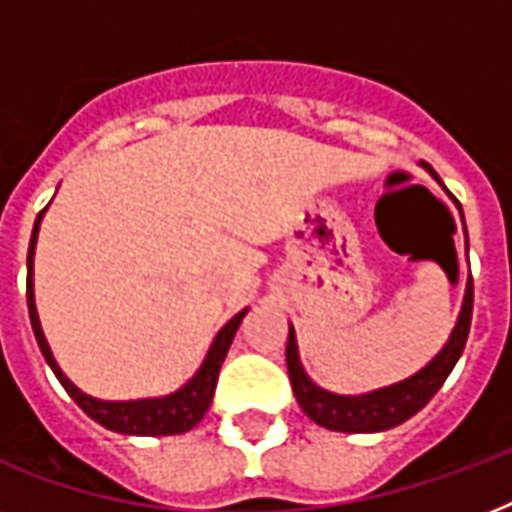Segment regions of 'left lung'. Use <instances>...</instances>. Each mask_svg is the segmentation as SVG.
Returning <instances> with one entry per match:
<instances>
[{
    "label": "left lung",
    "mask_w": 512,
    "mask_h": 512,
    "mask_svg": "<svg viewBox=\"0 0 512 512\" xmlns=\"http://www.w3.org/2000/svg\"><path fill=\"white\" fill-rule=\"evenodd\" d=\"M422 167L436 177V183L446 191V185L433 172V167H428V164H422ZM452 201L457 204L462 215L460 201L454 199V196ZM462 225H465V217H462ZM465 247H468V231H465ZM470 319H473V279L468 276L460 316H457V324H454L449 340L444 342V348L438 350L436 356L430 358L428 364L422 366L420 372H414L412 377L393 382V385H385V388L369 390V393H356V396L332 393V390L321 388V385H316L308 377V372L303 369V361H300V350H297L295 327L289 324L287 369L297 404L316 425L327 430H340V433H380V430L396 428V425L409 420L412 414L420 412L422 406L436 396L446 377L452 374L454 364L460 361L465 342H468Z\"/></svg>",
    "instance_id": "obj_1"
}]
</instances>
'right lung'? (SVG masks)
Returning <instances> with one entry per match:
<instances>
[{"label":"right lung","instance_id":"1","mask_svg":"<svg viewBox=\"0 0 512 512\" xmlns=\"http://www.w3.org/2000/svg\"><path fill=\"white\" fill-rule=\"evenodd\" d=\"M47 212V207L36 215L34 231H31V241H28V279H26V300H28V319H31V329H34V337L39 342V350H42L44 361L50 366L55 377L60 380V385L66 388V393L74 398L79 409H82L87 417L103 425V428L114 430V433H124V436H177V433H185L191 430L193 425H199L207 414L209 404H212V396H215L217 377H220V366H223L225 356H228V348H231L233 337H236V329H239L241 319L247 316L249 308L239 311L228 324H225L220 332L215 335L212 345H209L207 356L201 361V366L193 372V377L188 382H183L180 388L167 393V396H154V398H132V401H103V398H95L90 393H84L68 380L63 369L58 366L55 356H52L50 342L42 332V321H39V313H36V300H34V252H36V239H39V225H42V217Z\"/></svg>","mask_w":512,"mask_h":512}]
</instances>
